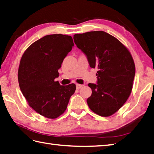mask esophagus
Wrapping results in <instances>:
<instances>
[{"mask_svg": "<svg viewBox=\"0 0 154 154\" xmlns=\"http://www.w3.org/2000/svg\"><path fill=\"white\" fill-rule=\"evenodd\" d=\"M83 86V85H81V84H77V85H76L77 89H80V88H81V87H82Z\"/></svg>", "mask_w": 154, "mask_h": 154, "instance_id": "obj_1", "label": "esophagus"}]
</instances>
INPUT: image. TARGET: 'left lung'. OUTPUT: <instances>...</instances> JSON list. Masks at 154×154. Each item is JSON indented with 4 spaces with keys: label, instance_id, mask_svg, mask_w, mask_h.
Listing matches in <instances>:
<instances>
[{
    "label": "left lung",
    "instance_id": "obj_1",
    "mask_svg": "<svg viewBox=\"0 0 154 154\" xmlns=\"http://www.w3.org/2000/svg\"><path fill=\"white\" fill-rule=\"evenodd\" d=\"M73 38L90 67L98 69L97 84H88L92 90L87 100L89 107L100 116H112L131 93L135 73L133 57L118 39L104 31L75 34Z\"/></svg>",
    "mask_w": 154,
    "mask_h": 154
}]
</instances>
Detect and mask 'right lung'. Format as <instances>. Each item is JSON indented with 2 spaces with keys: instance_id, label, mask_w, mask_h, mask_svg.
<instances>
[{
  "instance_id": "add662e5",
  "label": "right lung",
  "mask_w": 154,
  "mask_h": 154,
  "mask_svg": "<svg viewBox=\"0 0 154 154\" xmlns=\"http://www.w3.org/2000/svg\"><path fill=\"white\" fill-rule=\"evenodd\" d=\"M73 45L71 36L46 35L30 45L21 57L18 70L20 89L29 106L47 118L62 115L76 89L74 83L61 85L55 81Z\"/></svg>"
}]
</instances>
